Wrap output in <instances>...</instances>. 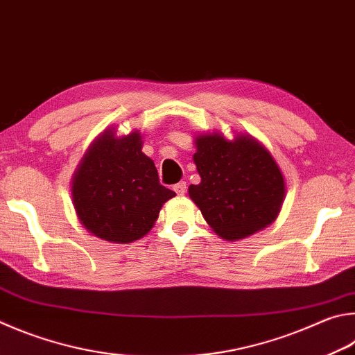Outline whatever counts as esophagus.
<instances>
[{
    "instance_id": "esophagus-1",
    "label": "esophagus",
    "mask_w": 355,
    "mask_h": 355,
    "mask_svg": "<svg viewBox=\"0 0 355 355\" xmlns=\"http://www.w3.org/2000/svg\"><path fill=\"white\" fill-rule=\"evenodd\" d=\"M173 191L177 192V196H184L186 194V183L180 182L177 184H173Z\"/></svg>"
}]
</instances>
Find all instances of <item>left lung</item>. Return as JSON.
<instances>
[{
  "instance_id": "obj_1",
  "label": "left lung",
  "mask_w": 355,
  "mask_h": 355,
  "mask_svg": "<svg viewBox=\"0 0 355 355\" xmlns=\"http://www.w3.org/2000/svg\"><path fill=\"white\" fill-rule=\"evenodd\" d=\"M196 147L194 163L202 182L189 186V197L218 236L243 239L275 222L286 182L259 141L250 135L230 141L222 133H205L196 138Z\"/></svg>"
}]
</instances>
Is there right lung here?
<instances>
[{"mask_svg":"<svg viewBox=\"0 0 355 355\" xmlns=\"http://www.w3.org/2000/svg\"><path fill=\"white\" fill-rule=\"evenodd\" d=\"M141 133L116 137L108 128L93 141L74 172L71 196L80 223L99 239L128 243L155 225L175 192L159 184L157 167L143 153Z\"/></svg>","mask_w":355,"mask_h":355,"instance_id":"1","label":"right lung"}]
</instances>
